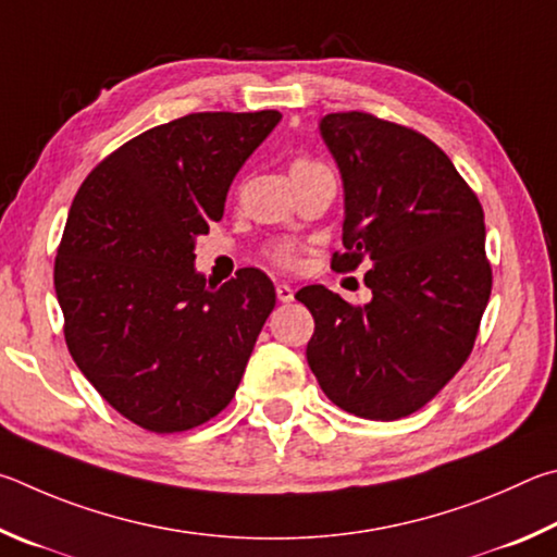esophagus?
<instances>
[{
	"instance_id": "esophagus-1",
	"label": "esophagus",
	"mask_w": 557,
	"mask_h": 557,
	"mask_svg": "<svg viewBox=\"0 0 557 557\" xmlns=\"http://www.w3.org/2000/svg\"><path fill=\"white\" fill-rule=\"evenodd\" d=\"M276 296H278L281 304H290V300H294V288H290L288 284H278Z\"/></svg>"
}]
</instances>
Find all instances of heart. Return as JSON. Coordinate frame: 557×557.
Listing matches in <instances>:
<instances>
[{
  "instance_id": "1",
  "label": "heart",
  "mask_w": 557,
  "mask_h": 557,
  "mask_svg": "<svg viewBox=\"0 0 557 557\" xmlns=\"http://www.w3.org/2000/svg\"><path fill=\"white\" fill-rule=\"evenodd\" d=\"M308 165H313V161L296 159L294 163H290V173L300 171V169H308ZM267 257H269L273 263H278V267H296V261H298V247H296V242H288V239H284V242H273L271 247L267 249Z\"/></svg>"
}]
</instances>
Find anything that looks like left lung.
<instances>
[{"mask_svg": "<svg viewBox=\"0 0 557 557\" xmlns=\"http://www.w3.org/2000/svg\"><path fill=\"white\" fill-rule=\"evenodd\" d=\"M320 134L345 185V251L372 300L325 286L296 298L315 320L306 357L335 406L369 421L423 408L470 357L492 294L484 210L441 146L369 112L323 116Z\"/></svg>", "mask_w": 557, "mask_h": 557, "instance_id": "8db88e82", "label": "left lung"}]
</instances>
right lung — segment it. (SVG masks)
Here are the masks:
<instances>
[{"instance_id":"obj_1","label":"right lung","mask_w":557,"mask_h":557,"mask_svg":"<svg viewBox=\"0 0 557 557\" xmlns=\"http://www.w3.org/2000/svg\"><path fill=\"white\" fill-rule=\"evenodd\" d=\"M281 114L195 112L134 136L83 181L53 284L65 345L126 421L151 433L208 423L232 401L276 306L271 278L222 286L195 271V239Z\"/></svg>"}]
</instances>
